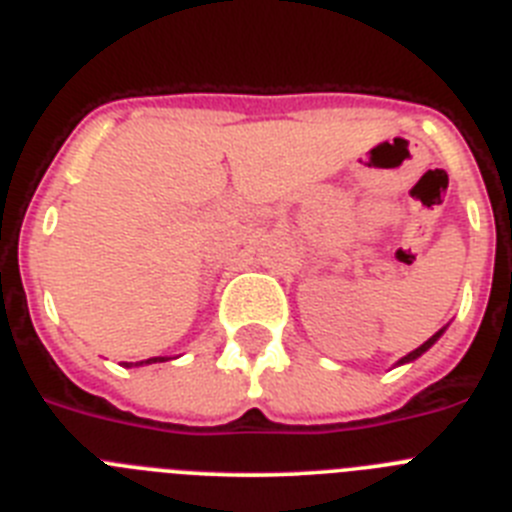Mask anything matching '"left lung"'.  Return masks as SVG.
Instances as JSON below:
<instances>
[{
	"mask_svg": "<svg viewBox=\"0 0 512 512\" xmlns=\"http://www.w3.org/2000/svg\"><path fill=\"white\" fill-rule=\"evenodd\" d=\"M443 330H446V325H443V328H441V330H438V333H433V336H431V338H428V341H425V343H423V346H418V348H415V351H410V354H408V356H402V359H400V361H397V364H395V366H402V364H410V361H415V359H418V356H423V354H425V351H428V348H431V346H433V343H436V341H438V338H441V336H443Z\"/></svg>",
	"mask_w": 512,
	"mask_h": 512,
	"instance_id": "obj_1",
	"label": "left lung"
}]
</instances>
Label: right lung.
<instances>
[{"label": "right lung", "mask_w": 512, "mask_h": 512, "mask_svg": "<svg viewBox=\"0 0 512 512\" xmlns=\"http://www.w3.org/2000/svg\"><path fill=\"white\" fill-rule=\"evenodd\" d=\"M156 361H169V356H153V359H146V361H122V366H143V364H156Z\"/></svg>", "instance_id": "1"}]
</instances>
